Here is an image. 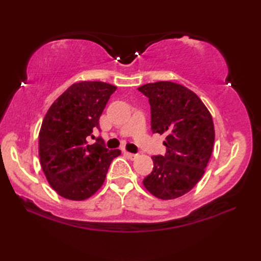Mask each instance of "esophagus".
Segmentation results:
<instances>
[{"mask_svg":"<svg viewBox=\"0 0 261 261\" xmlns=\"http://www.w3.org/2000/svg\"><path fill=\"white\" fill-rule=\"evenodd\" d=\"M124 154L125 156L129 158V159H131V160H135L137 157H138V154H136V153H131V152H127V151H125L124 152Z\"/></svg>","mask_w":261,"mask_h":261,"instance_id":"esophagus-1","label":"esophagus"}]
</instances>
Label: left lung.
<instances>
[{
  "instance_id": "left-lung-1",
  "label": "left lung",
  "mask_w": 261,
  "mask_h": 261,
  "mask_svg": "<svg viewBox=\"0 0 261 261\" xmlns=\"http://www.w3.org/2000/svg\"><path fill=\"white\" fill-rule=\"evenodd\" d=\"M149 98L153 134L166 135L165 156H152L153 169L143 185L153 196L174 199L204 175L214 145L212 115L195 93L173 82L138 88Z\"/></svg>"
}]
</instances>
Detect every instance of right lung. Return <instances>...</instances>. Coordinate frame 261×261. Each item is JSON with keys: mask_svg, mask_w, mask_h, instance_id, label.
I'll list each match as a JSON object with an SVG mask.
<instances>
[{"mask_svg": "<svg viewBox=\"0 0 261 261\" xmlns=\"http://www.w3.org/2000/svg\"><path fill=\"white\" fill-rule=\"evenodd\" d=\"M116 87L103 82H80L53 105L39 132V158L49 184L60 196L83 201L103 185L119 149L105 148L102 138L87 142L99 130V116Z\"/></svg>", "mask_w": 261, "mask_h": 261, "instance_id": "1", "label": "right lung"}]
</instances>
